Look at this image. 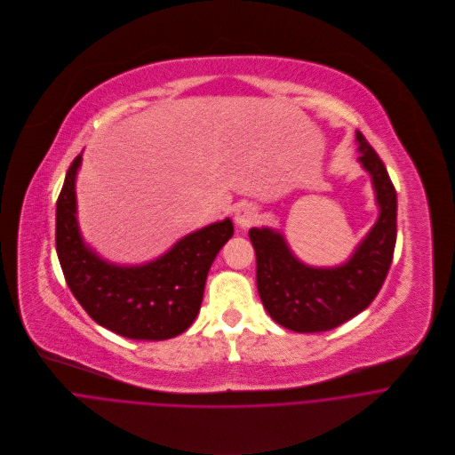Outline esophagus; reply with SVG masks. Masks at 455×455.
<instances>
[{
  "label": "esophagus",
  "mask_w": 455,
  "mask_h": 455,
  "mask_svg": "<svg viewBox=\"0 0 455 455\" xmlns=\"http://www.w3.org/2000/svg\"><path fill=\"white\" fill-rule=\"evenodd\" d=\"M257 220V209L251 204H241L234 212V223L241 228L250 227Z\"/></svg>",
  "instance_id": "1"
}]
</instances>
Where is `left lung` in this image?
Returning <instances> with one entry per match:
<instances>
[{"label":"left lung","mask_w":455,"mask_h":455,"mask_svg":"<svg viewBox=\"0 0 455 455\" xmlns=\"http://www.w3.org/2000/svg\"><path fill=\"white\" fill-rule=\"evenodd\" d=\"M361 168L370 175L377 221L336 266L299 260L285 235L271 227L250 228L257 257V289L262 306L292 332H325L363 313L380 291L396 243V191L384 163L361 132H355Z\"/></svg>","instance_id":"left-lung-1"}]
</instances>
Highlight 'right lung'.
<instances>
[{"mask_svg":"<svg viewBox=\"0 0 455 455\" xmlns=\"http://www.w3.org/2000/svg\"><path fill=\"white\" fill-rule=\"evenodd\" d=\"M68 170L57 200L55 243L66 282L85 313L101 327L137 341H163L186 332L200 313L209 269L232 237L230 218L180 237L142 264H116L89 246L80 232L76 175Z\"/></svg>","mask_w":455,"mask_h":455,"instance_id":"1","label":"right lung"}]
</instances>
